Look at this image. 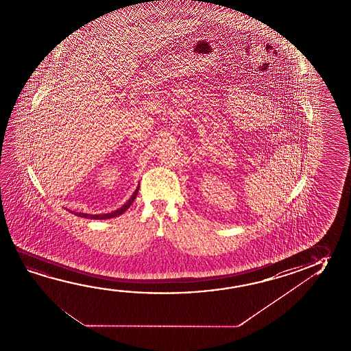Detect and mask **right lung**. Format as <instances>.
Listing matches in <instances>:
<instances>
[{"label": "right lung", "instance_id": "right-lung-1", "mask_svg": "<svg viewBox=\"0 0 351 351\" xmlns=\"http://www.w3.org/2000/svg\"><path fill=\"white\" fill-rule=\"evenodd\" d=\"M139 186L134 191V193L131 195V198L128 199V201L122 206V207L119 208L117 210H114V212L108 213V214H86V213H75V215L77 217H81V218H86V219H97V220H104V219H110L114 218V217H119L121 215L122 213L126 212L128 208L131 207V204H132L133 201H134V198L137 197L138 195Z\"/></svg>", "mask_w": 351, "mask_h": 351}]
</instances>
